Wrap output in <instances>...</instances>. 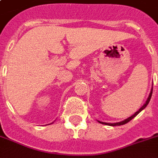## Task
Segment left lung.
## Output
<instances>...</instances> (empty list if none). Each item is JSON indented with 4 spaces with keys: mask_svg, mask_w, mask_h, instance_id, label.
<instances>
[{
    "mask_svg": "<svg viewBox=\"0 0 158 158\" xmlns=\"http://www.w3.org/2000/svg\"><path fill=\"white\" fill-rule=\"evenodd\" d=\"M152 91H151V93H150L148 99H147V101L146 102V103L144 104V106H141V107H140V108L139 109V111H137V112H136V113H135L134 115H132L131 117H129V118H128L125 119V120H123V121H122V122L116 123H103V122H100L99 121V123H103V124H106V125H111V126H117V125L118 126V125H123V124H125V123H129L130 120H132V119L136 116V115H138V114H139V113H140V112H141V111H142V110L144 109V108H145L146 106H147V105H148L150 100H151V97H152Z\"/></svg>",
    "mask_w": 158,
    "mask_h": 158,
    "instance_id": "8db88e82",
    "label": "left lung"
}]
</instances>
